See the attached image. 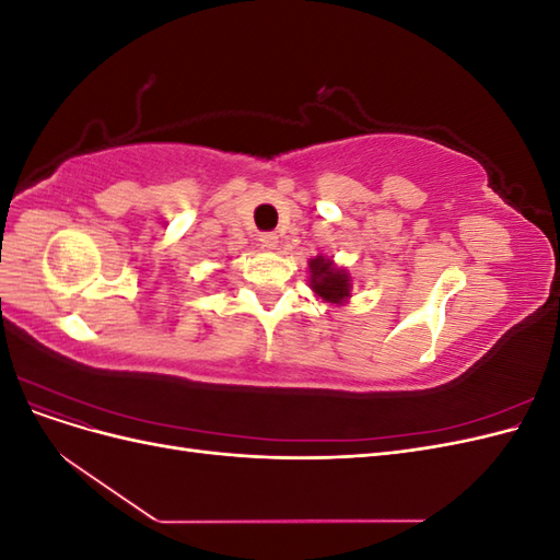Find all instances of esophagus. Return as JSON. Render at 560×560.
Returning a JSON list of instances; mask_svg holds the SVG:
<instances>
[{
	"mask_svg": "<svg viewBox=\"0 0 560 560\" xmlns=\"http://www.w3.org/2000/svg\"><path fill=\"white\" fill-rule=\"evenodd\" d=\"M259 241H261V247H266V249H278V243H280L276 233H261Z\"/></svg>",
	"mask_w": 560,
	"mask_h": 560,
	"instance_id": "1",
	"label": "esophagus"
}]
</instances>
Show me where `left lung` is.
Listing matches in <instances>:
<instances>
[{"instance_id": "8db88e82", "label": "left lung", "mask_w": 560, "mask_h": 560, "mask_svg": "<svg viewBox=\"0 0 560 560\" xmlns=\"http://www.w3.org/2000/svg\"><path fill=\"white\" fill-rule=\"evenodd\" d=\"M308 287L322 303H329V306H346L352 296V278L348 268L338 266L325 254H317L308 261Z\"/></svg>"}]
</instances>
